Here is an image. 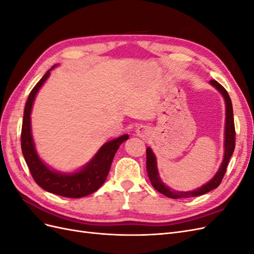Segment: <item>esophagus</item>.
I'll return each mask as SVG.
<instances>
[{"label":"esophagus","mask_w":254,"mask_h":254,"mask_svg":"<svg viewBox=\"0 0 254 254\" xmlns=\"http://www.w3.org/2000/svg\"><path fill=\"white\" fill-rule=\"evenodd\" d=\"M136 134L139 135V136H141V137H145V136H147V135H149V133H150V131H149V128L148 127H146V126H143V125H141L140 127H137V129H136Z\"/></svg>","instance_id":"34e87169"}]
</instances>
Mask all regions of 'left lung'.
I'll return each instance as SVG.
<instances>
[{"mask_svg": "<svg viewBox=\"0 0 254 254\" xmlns=\"http://www.w3.org/2000/svg\"><path fill=\"white\" fill-rule=\"evenodd\" d=\"M210 83L213 87L216 88L221 95L225 98L226 103V127H225V155L224 160H222L221 165L219 167L218 172L216 173L212 180H210L207 183L203 184L201 188H198L194 190L189 191H180V190H174L166 187L165 184L161 181L160 176L158 173L157 168V160L155 153L148 147L146 149V168H147V174L149 177V180L152 184V187L155 188L161 194H163L166 197H170L173 199H180V198H190V197H197L203 195L207 191H210L214 189H216L224 176L226 174L227 166L229 163V160L233 155V151L235 148V127H234V118H233V108H232V102L230 98L227 90L218 83L216 80H210Z\"/></svg>", "mask_w": 254, "mask_h": 254, "instance_id": "1", "label": "left lung"}]
</instances>
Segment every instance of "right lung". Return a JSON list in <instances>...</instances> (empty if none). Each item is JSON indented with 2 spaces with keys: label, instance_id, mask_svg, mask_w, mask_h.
I'll return each instance as SVG.
<instances>
[{
  "label": "right lung",
  "instance_id": "add662e5",
  "mask_svg": "<svg viewBox=\"0 0 254 254\" xmlns=\"http://www.w3.org/2000/svg\"><path fill=\"white\" fill-rule=\"evenodd\" d=\"M52 68L44 74L34 89L30 91L24 109L21 131V148L25 162L35 182L49 193L68 198H80L94 193L101 188L109 174L112 160L120 145L125 142L129 135L124 134L118 139L105 143L96 155L80 171L72 174H63L51 170L45 165L35 149V143L30 128V113L38 91L49 78Z\"/></svg>",
  "mask_w": 254,
  "mask_h": 254
}]
</instances>
